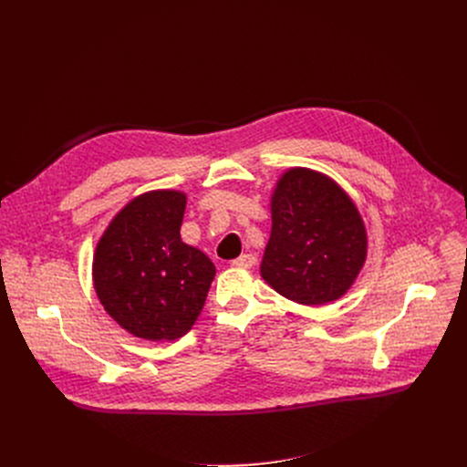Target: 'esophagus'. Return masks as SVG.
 <instances>
[{
  "instance_id": "34e87169",
  "label": "esophagus",
  "mask_w": 467,
  "mask_h": 467,
  "mask_svg": "<svg viewBox=\"0 0 467 467\" xmlns=\"http://www.w3.org/2000/svg\"><path fill=\"white\" fill-rule=\"evenodd\" d=\"M254 265H255V257L250 255V254H244L238 259L231 261V266L233 268H240V271H248V268H252Z\"/></svg>"
}]
</instances>
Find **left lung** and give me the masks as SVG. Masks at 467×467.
I'll return each instance as SVG.
<instances>
[{
  "label": "left lung",
  "instance_id": "obj_1",
  "mask_svg": "<svg viewBox=\"0 0 467 467\" xmlns=\"http://www.w3.org/2000/svg\"><path fill=\"white\" fill-rule=\"evenodd\" d=\"M271 217L261 278L306 306L345 296L367 261L369 242L350 194L324 171L293 166L273 189Z\"/></svg>",
  "mask_w": 467,
  "mask_h": 467
}]
</instances>
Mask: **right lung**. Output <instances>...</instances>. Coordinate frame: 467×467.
Here are the masks:
<instances>
[{"instance_id":"1","label":"right lung","mask_w":467,"mask_h":467,"mask_svg":"<svg viewBox=\"0 0 467 467\" xmlns=\"http://www.w3.org/2000/svg\"><path fill=\"white\" fill-rule=\"evenodd\" d=\"M187 194L147 191L122 206L96 244L92 285L113 320L143 340H176L201 316L215 266L180 236Z\"/></svg>"}]
</instances>
